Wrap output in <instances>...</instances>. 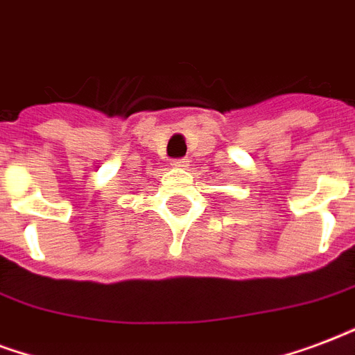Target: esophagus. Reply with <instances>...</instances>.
Wrapping results in <instances>:
<instances>
[{"label":"esophagus","mask_w":355,"mask_h":355,"mask_svg":"<svg viewBox=\"0 0 355 355\" xmlns=\"http://www.w3.org/2000/svg\"><path fill=\"white\" fill-rule=\"evenodd\" d=\"M172 166L178 168V170H183V168L189 166V161H187V159H178V161L172 162Z\"/></svg>","instance_id":"esophagus-1"}]
</instances>
